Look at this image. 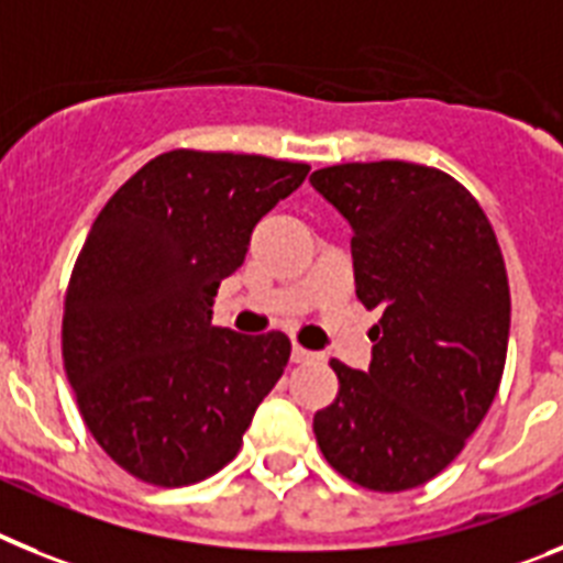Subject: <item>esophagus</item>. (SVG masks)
Returning a JSON list of instances; mask_svg holds the SVG:
<instances>
[{
  "mask_svg": "<svg viewBox=\"0 0 563 563\" xmlns=\"http://www.w3.org/2000/svg\"><path fill=\"white\" fill-rule=\"evenodd\" d=\"M291 360L295 363H311V360H320V354L317 351H309V349H302V345H291Z\"/></svg>",
  "mask_w": 563,
  "mask_h": 563,
  "instance_id": "obj_1",
  "label": "esophagus"
}]
</instances>
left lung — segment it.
<instances>
[{"label": "left lung", "instance_id": "8db88e82", "mask_svg": "<svg viewBox=\"0 0 563 563\" xmlns=\"http://www.w3.org/2000/svg\"><path fill=\"white\" fill-rule=\"evenodd\" d=\"M311 187L354 232L356 297L383 311L368 371L331 360L340 394L317 410V444L356 485L410 490L462 453L496 399L510 336L505 257L476 198L433 166H325Z\"/></svg>", "mask_w": 563, "mask_h": 563}]
</instances>
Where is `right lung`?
I'll use <instances>...</instances> for the list:
<instances>
[{"label": "right lung", "instance_id": "obj_1", "mask_svg": "<svg viewBox=\"0 0 563 563\" xmlns=\"http://www.w3.org/2000/svg\"><path fill=\"white\" fill-rule=\"evenodd\" d=\"M309 164L173 150L107 200L67 286L62 356L85 424L141 482L184 487L227 467L291 354L280 331L212 325L252 229Z\"/></svg>", "mask_w": 563, "mask_h": 563}]
</instances>
